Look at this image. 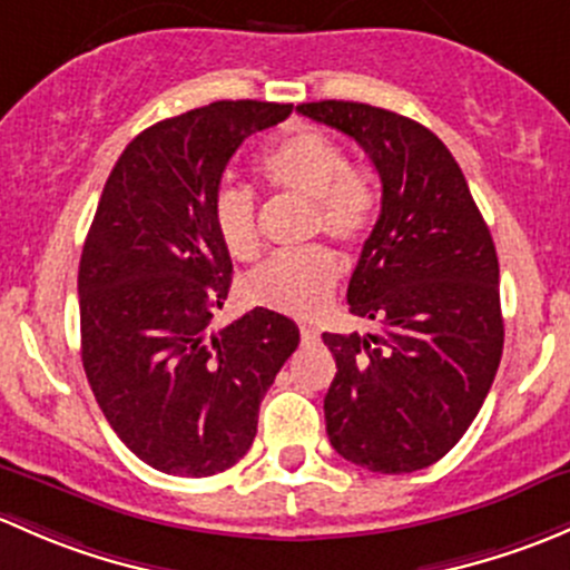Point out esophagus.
<instances>
[{"mask_svg": "<svg viewBox=\"0 0 570 570\" xmlns=\"http://www.w3.org/2000/svg\"><path fill=\"white\" fill-rule=\"evenodd\" d=\"M298 332H302V343H315L318 340V328L313 326H302Z\"/></svg>", "mask_w": 570, "mask_h": 570, "instance_id": "34e87169", "label": "esophagus"}]
</instances>
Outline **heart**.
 Instances as JSON below:
<instances>
[{"label":"heart","instance_id":"obj_1","mask_svg":"<svg viewBox=\"0 0 570 570\" xmlns=\"http://www.w3.org/2000/svg\"><path fill=\"white\" fill-rule=\"evenodd\" d=\"M257 173L279 195L313 205L309 236L326 233L340 244H360L371 233L379 205L373 184L360 169H351L343 145L324 131L298 128L287 134L261 158ZM214 222L222 244L236 261L246 263L261 255V208L249 189H222L214 203ZM337 283V255L326 246H313L257 268L246 283V296L274 313L313 318L326 307Z\"/></svg>","mask_w":570,"mask_h":570}]
</instances>
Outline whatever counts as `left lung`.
I'll return each instance as SVG.
<instances>
[{
    "label": "left lung",
    "instance_id": "1",
    "mask_svg": "<svg viewBox=\"0 0 570 570\" xmlns=\"http://www.w3.org/2000/svg\"><path fill=\"white\" fill-rule=\"evenodd\" d=\"M348 134L381 180V214L348 283L373 334H324L326 433L345 461L381 474L425 469L472 425L502 360L500 263L459 161L442 139L390 109L296 107Z\"/></svg>",
    "mask_w": 570,
    "mask_h": 570
}]
</instances>
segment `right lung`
Wrapping results in <instances>:
<instances>
[{"instance_id":"1","label":"right lung","mask_w":570,"mask_h":570,"mask_svg":"<svg viewBox=\"0 0 570 570\" xmlns=\"http://www.w3.org/2000/svg\"><path fill=\"white\" fill-rule=\"evenodd\" d=\"M291 104L216 101L145 128L117 158L79 263L81 365L111 431L164 474L210 478L244 459L298 326L255 307L210 318L233 263L214 222L222 173Z\"/></svg>"}]
</instances>
